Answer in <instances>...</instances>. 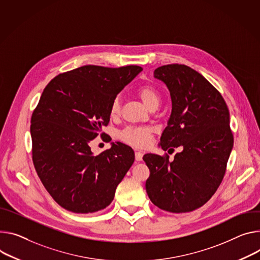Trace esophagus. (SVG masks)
<instances>
[{
  "label": "esophagus",
  "mask_w": 260,
  "mask_h": 260,
  "mask_svg": "<svg viewBox=\"0 0 260 260\" xmlns=\"http://www.w3.org/2000/svg\"><path fill=\"white\" fill-rule=\"evenodd\" d=\"M142 157H143V153L142 152H141V151H136L135 152V158H136L137 161L142 160Z\"/></svg>",
  "instance_id": "34e87169"
}]
</instances>
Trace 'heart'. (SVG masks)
Listing matches in <instances>:
<instances>
[{
    "label": "heart",
    "mask_w": 260,
    "mask_h": 260,
    "mask_svg": "<svg viewBox=\"0 0 260 260\" xmlns=\"http://www.w3.org/2000/svg\"><path fill=\"white\" fill-rule=\"evenodd\" d=\"M138 95L148 109L158 108L160 104V94L158 90L152 85H144L140 87L138 90ZM121 103L120 100L116 98L113 100L110 107L111 117H117L120 114ZM120 139L123 142L136 146V147H145L147 146L152 139V133L150 128L147 127H126L119 134Z\"/></svg>",
    "instance_id": "b5f03b06"
}]
</instances>
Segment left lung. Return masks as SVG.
I'll list each match as a JSON object with an SVG mask.
<instances>
[{"mask_svg": "<svg viewBox=\"0 0 260 260\" xmlns=\"http://www.w3.org/2000/svg\"><path fill=\"white\" fill-rule=\"evenodd\" d=\"M154 78L166 84L172 101L159 146L182 151L172 161L168 154H144L150 171L146 192L162 210L188 212L205 204L223 180L233 147L229 111L220 92L186 65L157 67Z\"/></svg>", "mask_w": 260, "mask_h": 260, "instance_id": "8db88e82", "label": "left lung"}]
</instances>
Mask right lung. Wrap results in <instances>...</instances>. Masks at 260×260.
<instances>
[{"label":"right lung","instance_id":"add662e5","mask_svg":"<svg viewBox=\"0 0 260 260\" xmlns=\"http://www.w3.org/2000/svg\"><path fill=\"white\" fill-rule=\"evenodd\" d=\"M141 72L137 65H85L58 75L44 88L31 118L32 157L42 184L63 208L89 214L113 201L135 152L113 142L94 155L90 143L108 125L113 100Z\"/></svg>","mask_w":260,"mask_h":260}]
</instances>
